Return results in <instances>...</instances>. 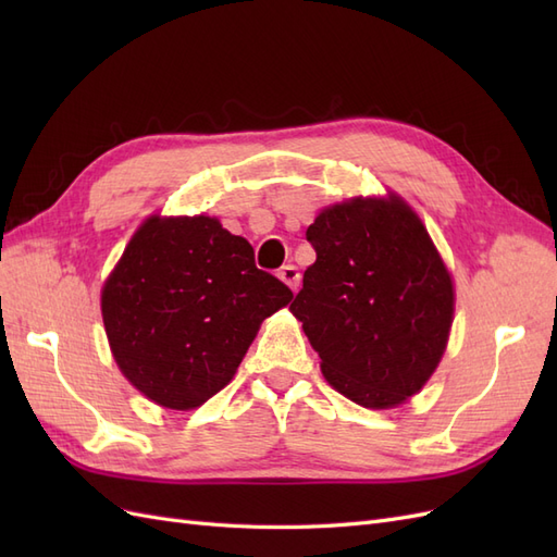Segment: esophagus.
I'll use <instances>...</instances> for the list:
<instances>
[{
    "label": "esophagus",
    "instance_id": "obj_1",
    "mask_svg": "<svg viewBox=\"0 0 557 557\" xmlns=\"http://www.w3.org/2000/svg\"><path fill=\"white\" fill-rule=\"evenodd\" d=\"M278 276H281V281H283V283H288L293 290H297V288H299V281H301V276H299V269H297L295 264H283V267L278 269Z\"/></svg>",
    "mask_w": 557,
    "mask_h": 557
}]
</instances>
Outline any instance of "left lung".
Masks as SVG:
<instances>
[{
    "label": "left lung",
    "mask_w": 557,
    "mask_h": 557,
    "mask_svg": "<svg viewBox=\"0 0 557 557\" xmlns=\"http://www.w3.org/2000/svg\"><path fill=\"white\" fill-rule=\"evenodd\" d=\"M315 262L290 311L325 379L367 409L416 395L440 364L453 323L450 274L399 197L350 199L307 230Z\"/></svg>",
    "instance_id": "left-lung-1"
}]
</instances>
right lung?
Wrapping results in <instances>:
<instances>
[{"instance_id":"right-lung-1","label":"right lung","mask_w":557,"mask_h":557,"mask_svg":"<svg viewBox=\"0 0 557 557\" xmlns=\"http://www.w3.org/2000/svg\"><path fill=\"white\" fill-rule=\"evenodd\" d=\"M293 290L209 215L148 218L102 290L113 358L166 409L205 404L242 364L264 318Z\"/></svg>"}]
</instances>
